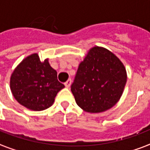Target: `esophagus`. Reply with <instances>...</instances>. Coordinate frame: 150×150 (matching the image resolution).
Here are the masks:
<instances>
[{
    "instance_id": "esophagus-1",
    "label": "esophagus",
    "mask_w": 150,
    "mask_h": 150,
    "mask_svg": "<svg viewBox=\"0 0 150 150\" xmlns=\"http://www.w3.org/2000/svg\"><path fill=\"white\" fill-rule=\"evenodd\" d=\"M71 82H72L71 79H68V80L67 81L66 83H64V85H65V86H66V87H67V88H68V87H70V86H71Z\"/></svg>"
}]
</instances>
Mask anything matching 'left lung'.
Returning a JSON list of instances; mask_svg holds the SVG:
<instances>
[{
    "label": "left lung",
    "instance_id": "left-lung-1",
    "mask_svg": "<svg viewBox=\"0 0 150 150\" xmlns=\"http://www.w3.org/2000/svg\"><path fill=\"white\" fill-rule=\"evenodd\" d=\"M127 80V73L117 55L105 47L89 49L72 83V94L81 109L101 113L119 101Z\"/></svg>",
    "mask_w": 150,
    "mask_h": 150
}]
</instances>
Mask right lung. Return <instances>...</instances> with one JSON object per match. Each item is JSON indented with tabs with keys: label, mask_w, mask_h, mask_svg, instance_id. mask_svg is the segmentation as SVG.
Returning a JSON list of instances; mask_svg holds the SVG:
<instances>
[{
	"label": "right lung",
	"mask_w": 150,
	"mask_h": 150,
	"mask_svg": "<svg viewBox=\"0 0 150 150\" xmlns=\"http://www.w3.org/2000/svg\"><path fill=\"white\" fill-rule=\"evenodd\" d=\"M10 90L21 105L41 111L52 106L55 98L64 87L57 79V72L48 59L40 61L37 53L24 58L10 76Z\"/></svg>",
	"instance_id": "1"
}]
</instances>
